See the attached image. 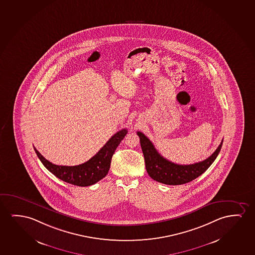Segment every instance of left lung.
Instances as JSON below:
<instances>
[{"label":"left lung","mask_w":255,"mask_h":255,"mask_svg":"<svg viewBox=\"0 0 255 255\" xmlns=\"http://www.w3.org/2000/svg\"><path fill=\"white\" fill-rule=\"evenodd\" d=\"M137 135L140 137V147L143 153L147 174L152 179L168 185H179L189 183L202 175L215 161L223 144L222 140L215 152L204 161L194 164L181 165L162 157L143 133L137 132Z\"/></svg>","instance_id":"left-lung-1"}]
</instances>
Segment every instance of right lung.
I'll return each mask as SVG.
<instances>
[{"instance_id": "1", "label": "right lung", "mask_w": 255, "mask_h": 255, "mask_svg": "<svg viewBox=\"0 0 255 255\" xmlns=\"http://www.w3.org/2000/svg\"><path fill=\"white\" fill-rule=\"evenodd\" d=\"M127 133V129H122L117 132L109 139L97 154L91 158L89 161L79 165H56L43 157L36 150V147H34V149L43 166L50 172L52 173L54 176L63 180L64 182L74 184L77 186H89L97 183L107 176L108 170L110 169L112 156L115 154V151L119 144L124 139Z\"/></svg>"}]
</instances>
